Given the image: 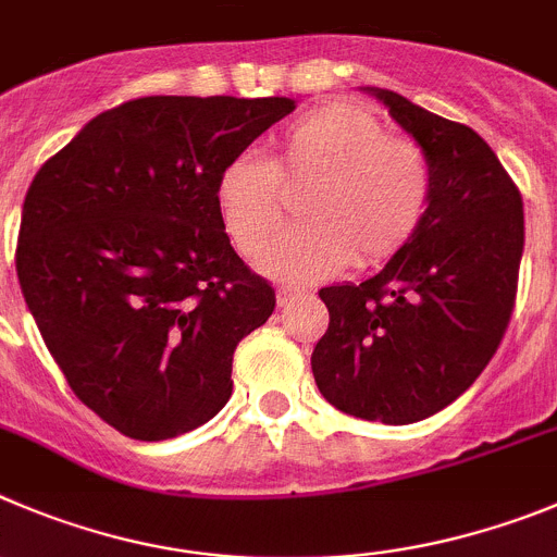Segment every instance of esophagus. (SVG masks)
<instances>
[{"instance_id":"obj_1","label":"esophagus","mask_w":557,"mask_h":557,"mask_svg":"<svg viewBox=\"0 0 557 557\" xmlns=\"http://www.w3.org/2000/svg\"><path fill=\"white\" fill-rule=\"evenodd\" d=\"M300 295H304V293H300V289H295V287H278V293H275V304L289 306V304H295Z\"/></svg>"}]
</instances>
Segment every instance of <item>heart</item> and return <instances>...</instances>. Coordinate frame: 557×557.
<instances>
[{
    "label": "heart",
    "instance_id": "obj_1",
    "mask_svg": "<svg viewBox=\"0 0 557 557\" xmlns=\"http://www.w3.org/2000/svg\"><path fill=\"white\" fill-rule=\"evenodd\" d=\"M284 189L305 190L307 223L268 249L262 270L295 284L323 282L350 259L384 262L414 237L431 203V162L372 112L336 101L295 121L273 162L237 154L218 173V215L248 257L281 225Z\"/></svg>",
    "mask_w": 557,
    "mask_h": 557
}]
</instances>
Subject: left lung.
Returning a JSON list of instances; mask_svg holds the SVG:
<instances>
[{
  "label": "left lung",
  "mask_w": 557,
  "mask_h": 557,
  "mask_svg": "<svg viewBox=\"0 0 557 557\" xmlns=\"http://www.w3.org/2000/svg\"><path fill=\"white\" fill-rule=\"evenodd\" d=\"M364 90L425 151L431 203L372 278L320 289L331 323L312 372L345 414L408 425L463 395L503 339L524 248L522 196L475 129L395 90Z\"/></svg>",
  "instance_id": "obj_1"
}]
</instances>
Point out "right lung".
<instances>
[{
  "instance_id": "obj_1",
  "label": "right lung",
  "mask_w": 557,
  "mask_h": 557,
  "mask_svg": "<svg viewBox=\"0 0 557 557\" xmlns=\"http://www.w3.org/2000/svg\"><path fill=\"white\" fill-rule=\"evenodd\" d=\"M295 99L146 96L96 115L35 173L15 270L65 381L107 425L162 442L232 397L239 339L275 293L234 253L218 173Z\"/></svg>"
}]
</instances>
